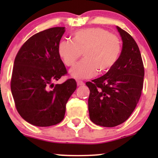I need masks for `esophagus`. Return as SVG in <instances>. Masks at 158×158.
Instances as JSON below:
<instances>
[{
    "label": "esophagus",
    "instance_id": "34e87169",
    "mask_svg": "<svg viewBox=\"0 0 158 158\" xmlns=\"http://www.w3.org/2000/svg\"><path fill=\"white\" fill-rule=\"evenodd\" d=\"M76 82H77V85H84V82H82V81L77 80V81H76Z\"/></svg>",
    "mask_w": 158,
    "mask_h": 158
}]
</instances>
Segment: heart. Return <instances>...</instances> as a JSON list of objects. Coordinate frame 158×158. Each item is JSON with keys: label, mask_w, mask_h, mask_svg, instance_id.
<instances>
[{"label": "heart", "mask_w": 158, "mask_h": 158, "mask_svg": "<svg viewBox=\"0 0 158 158\" xmlns=\"http://www.w3.org/2000/svg\"><path fill=\"white\" fill-rule=\"evenodd\" d=\"M84 59L76 63L69 73L75 79H87L98 71L108 73L118 61L122 43L116 35L101 27L77 30L73 33V41L62 40L58 45V54L64 64L71 66L81 56Z\"/></svg>", "instance_id": "b5f03b06"}]
</instances>
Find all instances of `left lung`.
Instances as JSON below:
<instances>
[{
  "instance_id": "left-lung-1",
  "label": "left lung",
  "mask_w": 158,
  "mask_h": 158,
  "mask_svg": "<svg viewBox=\"0 0 158 158\" xmlns=\"http://www.w3.org/2000/svg\"><path fill=\"white\" fill-rule=\"evenodd\" d=\"M122 49L115 66L101 77L87 82L90 120L103 127H114L130 117L140 99L144 69L141 52L131 36L116 27Z\"/></svg>"
}]
</instances>
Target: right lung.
<instances>
[{
  "mask_svg": "<svg viewBox=\"0 0 158 158\" xmlns=\"http://www.w3.org/2000/svg\"><path fill=\"white\" fill-rule=\"evenodd\" d=\"M65 27H52L36 33L16 56L10 89L16 109L26 122L48 127L64 118L66 105L76 89L75 79L53 82L67 73L58 54Z\"/></svg>",
  "mask_w": 158,
  "mask_h": 158,
  "instance_id": "add662e5",
  "label": "right lung"
}]
</instances>
